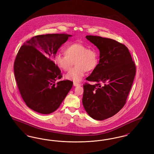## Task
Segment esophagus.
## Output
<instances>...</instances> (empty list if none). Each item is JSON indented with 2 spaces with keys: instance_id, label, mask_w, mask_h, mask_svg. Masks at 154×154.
I'll list each match as a JSON object with an SVG mask.
<instances>
[{
  "instance_id": "esophagus-1",
  "label": "esophagus",
  "mask_w": 154,
  "mask_h": 154,
  "mask_svg": "<svg viewBox=\"0 0 154 154\" xmlns=\"http://www.w3.org/2000/svg\"><path fill=\"white\" fill-rule=\"evenodd\" d=\"M74 86H75V87H77V86H80L81 84L80 83H78V82H74L73 83Z\"/></svg>"
}]
</instances>
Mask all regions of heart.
Here are the masks:
<instances>
[{
  "mask_svg": "<svg viewBox=\"0 0 154 154\" xmlns=\"http://www.w3.org/2000/svg\"><path fill=\"white\" fill-rule=\"evenodd\" d=\"M65 54H56L54 62L65 72L69 71L74 63L75 66L65 76L70 80L80 81L86 71H93L99 64V52L95 48L89 47L86 44L81 43L69 44L65 48Z\"/></svg>",
  "mask_w": 154,
  "mask_h": 154,
  "instance_id": "1",
  "label": "heart"
}]
</instances>
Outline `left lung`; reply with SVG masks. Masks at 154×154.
<instances>
[{
	"label": "left lung",
	"instance_id": "1",
	"mask_svg": "<svg viewBox=\"0 0 154 154\" xmlns=\"http://www.w3.org/2000/svg\"><path fill=\"white\" fill-rule=\"evenodd\" d=\"M100 51L99 63L86 79L95 84H84L82 104L88 115L102 121L124 106L136 74V66L128 48L111 38L86 36ZM103 84L102 86L101 83Z\"/></svg>",
	"mask_w": 154,
	"mask_h": 154
}]
</instances>
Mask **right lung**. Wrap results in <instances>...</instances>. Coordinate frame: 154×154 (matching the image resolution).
I'll return each instance as SVG.
<instances>
[{
  "instance_id": "add662e5",
  "label": "right lung",
  "mask_w": 154,
  "mask_h": 154,
  "mask_svg": "<svg viewBox=\"0 0 154 154\" xmlns=\"http://www.w3.org/2000/svg\"><path fill=\"white\" fill-rule=\"evenodd\" d=\"M72 35L47 34L33 37L21 47L14 64L15 78L23 101L43 114L57 110L73 82L60 81L61 71L54 60L59 48Z\"/></svg>"
}]
</instances>
